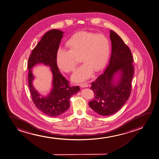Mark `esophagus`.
<instances>
[{
    "label": "esophagus",
    "instance_id": "esophagus-1",
    "mask_svg": "<svg viewBox=\"0 0 159 159\" xmlns=\"http://www.w3.org/2000/svg\"><path fill=\"white\" fill-rule=\"evenodd\" d=\"M81 87L82 88H84V87H87L88 86V84L87 83H81L80 84Z\"/></svg>",
    "mask_w": 159,
    "mask_h": 159
}]
</instances>
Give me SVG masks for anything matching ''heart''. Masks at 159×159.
Masks as SVG:
<instances>
[{
	"label": "heart",
	"instance_id": "b5f03b06",
	"mask_svg": "<svg viewBox=\"0 0 159 159\" xmlns=\"http://www.w3.org/2000/svg\"><path fill=\"white\" fill-rule=\"evenodd\" d=\"M69 49L60 47L56 52V63L62 71H73L77 65L75 55L81 54L84 63L75 70L72 80H86L93 70L98 72L106 66L111 52L110 41L103 34L81 31L74 34L66 43Z\"/></svg>",
	"mask_w": 159,
	"mask_h": 159
}]
</instances>
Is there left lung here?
Segmentation results:
<instances>
[{"label": "left lung", "instance_id": "obj_1", "mask_svg": "<svg viewBox=\"0 0 159 159\" xmlns=\"http://www.w3.org/2000/svg\"><path fill=\"white\" fill-rule=\"evenodd\" d=\"M112 53L104 73L92 83L94 96L89 105L99 115L110 116L119 110L129 99L134 73L130 50L118 34L110 30ZM117 75V79H115Z\"/></svg>", "mask_w": 159, "mask_h": 159}]
</instances>
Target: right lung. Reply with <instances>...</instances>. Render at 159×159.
<instances>
[{
    "instance_id": "obj_1",
    "label": "right lung",
    "mask_w": 159,
    "mask_h": 159,
    "mask_svg": "<svg viewBox=\"0 0 159 159\" xmlns=\"http://www.w3.org/2000/svg\"><path fill=\"white\" fill-rule=\"evenodd\" d=\"M63 34V32L57 29L46 32L32 50L28 63V84L32 101L39 110L52 117L64 113L69 108L71 96L80 90L79 86H70L69 82L60 73L57 67L56 52ZM39 63L49 66L52 72V89L46 97H40L41 95L32 84L34 77L31 69Z\"/></svg>"
}]
</instances>
